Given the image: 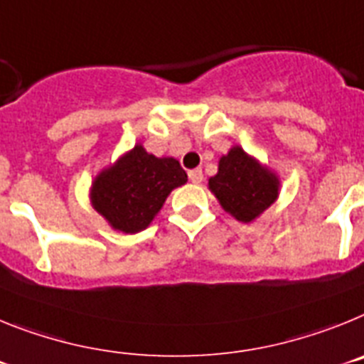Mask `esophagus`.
Segmentation results:
<instances>
[{
	"label": "esophagus",
	"mask_w": 364,
	"mask_h": 364,
	"mask_svg": "<svg viewBox=\"0 0 364 364\" xmlns=\"http://www.w3.org/2000/svg\"><path fill=\"white\" fill-rule=\"evenodd\" d=\"M188 179H191L192 183H201L203 181V172H201V168H194L188 172Z\"/></svg>",
	"instance_id": "esophagus-1"
}]
</instances>
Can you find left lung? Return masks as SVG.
Segmentation results:
<instances>
[{
    "label": "left lung",
    "mask_w": 364,
    "mask_h": 364,
    "mask_svg": "<svg viewBox=\"0 0 364 364\" xmlns=\"http://www.w3.org/2000/svg\"><path fill=\"white\" fill-rule=\"evenodd\" d=\"M277 173L262 166L240 146H232L218 164V173L208 179V188L225 213L238 221L257 220L278 198Z\"/></svg>",
    "instance_id": "left-lung-1"
}]
</instances>
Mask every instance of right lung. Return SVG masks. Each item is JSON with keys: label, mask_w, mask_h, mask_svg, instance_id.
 Segmentation results:
<instances>
[{"label": "right lung", "mask_w": 364, "mask_h": 364, "mask_svg": "<svg viewBox=\"0 0 364 364\" xmlns=\"http://www.w3.org/2000/svg\"><path fill=\"white\" fill-rule=\"evenodd\" d=\"M185 183L179 161L151 156L135 144L95 178L91 203L113 229L135 235L150 225L170 192Z\"/></svg>", "instance_id": "right-lung-1"}]
</instances>
